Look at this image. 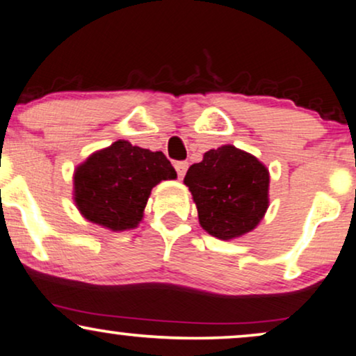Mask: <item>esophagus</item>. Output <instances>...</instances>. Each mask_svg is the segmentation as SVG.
<instances>
[{
	"mask_svg": "<svg viewBox=\"0 0 356 356\" xmlns=\"http://www.w3.org/2000/svg\"><path fill=\"white\" fill-rule=\"evenodd\" d=\"M187 169H188V163L187 161H179V163H175V170H177V175L179 177H184V175H186V172H187Z\"/></svg>",
	"mask_w": 356,
	"mask_h": 356,
	"instance_id": "esophagus-1",
	"label": "esophagus"
}]
</instances>
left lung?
Instances as JSON below:
<instances>
[{"label": "left lung", "instance_id": "1", "mask_svg": "<svg viewBox=\"0 0 356 356\" xmlns=\"http://www.w3.org/2000/svg\"><path fill=\"white\" fill-rule=\"evenodd\" d=\"M184 184L192 193L202 228L218 240L254 230L269 205V170L232 145L204 154L188 168Z\"/></svg>", "mask_w": 356, "mask_h": 356}]
</instances>
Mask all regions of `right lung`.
Here are the masks:
<instances>
[{"label": "right lung", "instance_id": "obj_1", "mask_svg": "<svg viewBox=\"0 0 356 356\" xmlns=\"http://www.w3.org/2000/svg\"><path fill=\"white\" fill-rule=\"evenodd\" d=\"M175 177L163 152L120 139L75 169L74 200L88 222L113 232L129 230L143 220L152 187Z\"/></svg>", "mask_w": 356, "mask_h": 356}]
</instances>
